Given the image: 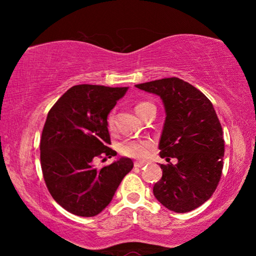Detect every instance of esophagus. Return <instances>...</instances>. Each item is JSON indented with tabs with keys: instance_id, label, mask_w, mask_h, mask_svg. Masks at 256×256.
<instances>
[{
	"instance_id": "1",
	"label": "esophagus",
	"mask_w": 256,
	"mask_h": 256,
	"mask_svg": "<svg viewBox=\"0 0 256 256\" xmlns=\"http://www.w3.org/2000/svg\"><path fill=\"white\" fill-rule=\"evenodd\" d=\"M144 166H146V162H134V167H136V168H142Z\"/></svg>"
}]
</instances>
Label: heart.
I'll return each mask as SVG.
<instances>
[{"instance_id": "b5f03b06", "label": "heart", "mask_w": 256, "mask_h": 256, "mask_svg": "<svg viewBox=\"0 0 256 256\" xmlns=\"http://www.w3.org/2000/svg\"><path fill=\"white\" fill-rule=\"evenodd\" d=\"M150 102H138L136 105V112L138 116L142 115V112H144V108L149 105ZM108 126L112 128L114 125V114L110 112L108 115L107 118ZM152 142L149 140H142V138H128V140H124L118 144V150L120 152L123 156H126L130 158H136V159H144L146 156L150 154V151L152 150Z\"/></svg>"}]
</instances>
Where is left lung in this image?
I'll return each instance as SVG.
<instances>
[{
  "label": "left lung",
  "instance_id": "1",
  "mask_svg": "<svg viewBox=\"0 0 256 256\" xmlns=\"http://www.w3.org/2000/svg\"><path fill=\"white\" fill-rule=\"evenodd\" d=\"M136 86L158 94L166 110L159 154L168 164H160L162 177L154 186V196L178 214L196 209L214 194L224 167L222 128L214 108L200 90L178 78Z\"/></svg>",
  "mask_w": 256,
  "mask_h": 256
}]
</instances>
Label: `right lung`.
Masks as SVG:
<instances>
[{
    "mask_svg": "<svg viewBox=\"0 0 256 256\" xmlns=\"http://www.w3.org/2000/svg\"><path fill=\"white\" fill-rule=\"evenodd\" d=\"M128 89L73 86L48 112L40 140L42 176L54 200L73 214H100L133 168L125 157L102 168L92 164L96 157L118 154L108 146L107 116Z\"/></svg>",
    "mask_w": 256,
    "mask_h": 256,
    "instance_id": "obj_1",
    "label": "right lung"
}]
</instances>
